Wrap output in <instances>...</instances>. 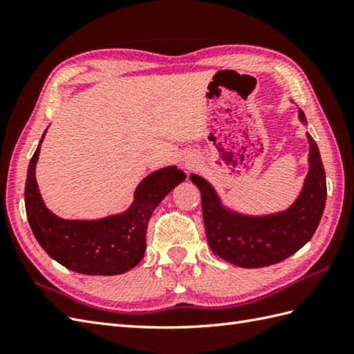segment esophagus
I'll list each match as a JSON object with an SVG mask.
<instances>
[{
	"label": "esophagus",
	"mask_w": 354,
	"mask_h": 354,
	"mask_svg": "<svg viewBox=\"0 0 354 354\" xmlns=\"http://www.w3.org/2000/svg\"><path fill=\"white\" fill-rule=\"evenodd\" d=\"M183 164L185 165L187 169H189V167H193V165H194V158H192V156H185L184 160H183Z\"/></svg>",
	"instance_id": "1"
}]
</instances>
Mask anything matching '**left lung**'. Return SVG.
<instances>
[{
  "label": "left lung",
  "instance_id": "8db88e82",
  "mask_svg": "<svg viewBox=\"0 0 354 354\" xmlns=\"http://www.w3.org/2000/svg\"><path fill=\"white\" fill-rule=\"evenodd\" d=\"M298 120L307 127L301 109H298ZM306 137L309 141V170L295 201L280 212H237L223 202L212 183L192 173V183L201 190L208 245L216 255L239 268H263L290 257L312 239L324 213L327 185L319 149L309 132Z\"/></svg>",
  "mask_w": 354,
  "mask_h": 354
}]
</instances>
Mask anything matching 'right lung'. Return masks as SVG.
<instances>
[{"label": "right lung", "mask_w": 354, "mask_h": 354, "mask_svg": "<svg viewBox=\"0 0 354 354\" xmlns=\"http://www.w3.org/2000/svg\"><path fill=\"white\" fill-rule=\"evenodd\" d=\"M42 133L26 179L27 219L37 243L53 260L85 275H118L141 261L146 250V230L158 204L185 181L176 165H165L142 178L124 212L99 219H64L47 208L36 183Z\"/></svg>", "instance_id": "add662e5"}]
</instances>
